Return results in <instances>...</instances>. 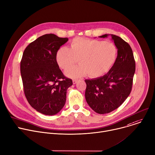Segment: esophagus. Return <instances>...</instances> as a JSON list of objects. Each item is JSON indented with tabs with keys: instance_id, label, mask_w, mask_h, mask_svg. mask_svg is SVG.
Here are the masks:
<instances>
[{
	"instance_id": "esophagus-1",
	"label": "esophagus",
	"mask_w": 155,
	"mask_h": 155,
	"mask_svg": "<svg viewBox=\"0 0 155 155\" xmlns=\"http://www.w3.org/2000/svg\"><path fill=\"white\" fill-rule=\"evenodd\" d=\"M78 81V79H73V84H76Z\"/></svg>"
}]
</instances>
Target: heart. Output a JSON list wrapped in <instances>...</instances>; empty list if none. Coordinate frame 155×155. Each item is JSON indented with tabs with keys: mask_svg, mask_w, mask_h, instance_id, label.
I'll return each mask as SVG.
<instances>
[{
	"mask_svg": "<svg viewBox=\"0 0 155 155\" xmlns=\"http://www.w3.org/2000/svg\"><path fill=\"white\" fill-rule=\"evenodd\" d=\"M117 48L110 41L76 38L70 44V49L59 48L56 54L59 67L67 70L80 59L81 64L67 70L65 75L78 78L88 74L91 78H99L107 74L114 65Z\"/></svg>",
	"mask_w": 155,
	"mask_h": 155,
	"instance_id": "1",
	"label": "heart"
}]
</instances>
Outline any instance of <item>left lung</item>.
Wrapping results in <instances>:
<instances>
[{
  "instance_id": "8db88e82",
  "label": "left lung",
  "mask_w": 155,
  "mask_h": 155,
  "mask_svg": "<svg viewBox=\"0 0 155 155\" xmlns=\"http://www.w3.org/2000/svg\"><path fill=\"white\" fill-rule=\"evenodd\" d=\"M104 35L100 38H107ZM117 48L116 61L103 77L85 80L86 101L98 114L109 113L118 108L130 94L135 71V62L130 45L119 36L110 35Z\"/></svg>"
}]
</instances>
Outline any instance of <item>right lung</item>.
<instances>
[{
	"label": "right lung",
	"instance_id": "1",
	"mask_svg": "<svg viewBox=\"0 0 155 155\" xmlns=\"http://www.w3.org/2000/svg\"><path fill=\"white\" fill-rule=\"evenodd\" d=\"M67 38L41 36L25 49L20 62L23 90L29 104L41 114H58L66 101L72 80L65 77L56 62V54Z\"/></svg>",
	"mask_w": 155,
	"mask_h": 155
}]
</instances>
